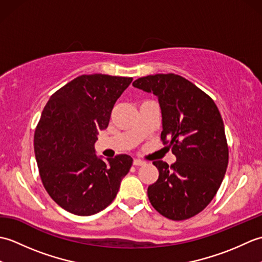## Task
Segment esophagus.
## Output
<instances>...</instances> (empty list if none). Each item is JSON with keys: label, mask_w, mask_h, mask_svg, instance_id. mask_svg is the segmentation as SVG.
I'll use <instances>...</instances> for the list:
<instances>
[{"label": "esophagus", "mask_w": 262, "mask_h": 262, "mask_svg": "<svg viewBox=\"0 0 262 262\" xmlns=\"http://www.w3.org/2000/svg\"><path fill=\"white\" fill-rule=\"evenodd\" d=\"M133 164H134L135 166H140V165H143L144 162L142 160H138V159H134V161H133Z\"/></svg>", "instance_id": "esophagus-1"}]
</instances>
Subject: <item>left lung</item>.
Returning <instances> with one entry per match:
<instances>
[{"label":"left lung","mask_w":262,"mask_h":262,"mask_svg":"<svg viewBox=\"0 0 262 262\" xmlns=\"http://www.w3.org/2000/svg\"><path fill=\"white\" fill-rule=\"evenodd\" d=\"M133 85L158 97L162 113L161 141L177 161H154L159 179L147 188L161 215L183 221L206 208L221 187L229 163L224 122L214 100L173 73L140 77Z\"/></svg>","instance_id":"8db88e82"}]
</instances>
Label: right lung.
I'll return each instance as SVG.
<instances>
[{"label": "right lung", "instance_id": "obj_1", "mask_svg": "<svg viewBox=\"0 0 262 262\" xmlns=\"http://www.w3.org/2000/svg\"><path fill=\"white\" fill-rule=\"evenodd\" d=\"M133 77L81 75L49 98L33 137L43 187L55 203L79 216H90L113 203L133 164L127 154L103 161L94 151L98 132Z\"/></svg>", "mask_w": 262, "mask_h": 262}]
</instances>
